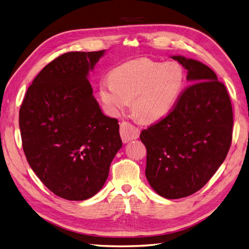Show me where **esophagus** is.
Segmentation results:
<instances>
[{"label": "esophagus", "mask_w": 249, "mask_h": 249, "mask_svg": "<svg viewBox=\"0 0 249 249\" xmlns=\"http://www.w3.org/2000/svg\"><path fill=\"white\" fill-rule=\"evenodd\" d=\"M139 134H140V130L134 124L126 122L120 124V136H122L124 143H126L134 139H137L139 137Z\"/></svg>", "instance_id": "obj_1"}]
</instances>
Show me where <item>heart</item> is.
I'll list each match as a JSON object with an SVG mask.
<instances>
[{
  "label": "heart",
  "mask_w": 249,
  "mask_h": 249,
  "mask_svg": "<svg viewBox=\"0 0 249 249\" xmlns=\"http://www.w3.org/2000/svg\"><path fill=\"white\" fill-rule=\"evenodd\" d=\"M185 71L178 62L134 59L116 66L109 79L99 84L103 105L111 115H118L132 100V112L142 122H153L167 114L179 97Z\"/></svg>",
  "instance_id": "heart-1"
}]
</instances>
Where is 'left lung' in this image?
I'll use <instances>...</instances> for the list:
<instances>
[{
	"label": "left lung",
	"mask_w": 249,
	"mask_h": 249,
	"mask_svg": "<svg viewBox=\"0 0 249 249\" xmlns=\"http://www.w3.org/2000/svg\"><path fill=\"white\" fill-rule=\"evenodd\" d=\"M187 70L190 85L159 122L140 134L146 147L145 176L161 196H189L205 186L227 157L232 108L224 84L203 63L172 56Z\"/></svg>",
	"instance_id": "left-lung-1"
}]
</instances>
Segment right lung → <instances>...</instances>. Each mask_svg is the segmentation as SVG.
<instances>
[{
	"label": "right lung",
	"instance_id": "add662e5",
	"mask_svg": "<svg viewBox=\"0 0 249 249\" xmlns=\"http://www.w3.org/2000/svg\"><path fill=\"white\" fill-rule=\"evenodd\" d=\"M104 53L70 52L53 60L19 109L28 163L48 189L67 200L99 192L123 146L118 120L103 114L87 79Z\"/></svg>",
	"mask_w": 249,
	"mask_h": 249
}]
</instances>
